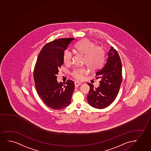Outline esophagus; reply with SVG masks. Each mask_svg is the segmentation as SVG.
<instances>
[{"instance_id": "1", "label": "esophagus", "mask_w": 151, "mask_h": 151, "mask_svg": "<svg viewBox=\"0 0 151 151\" xmlns=\"http://www.w3.org/2000/svg\"><path fill=\"white\" fill-rule=\"evenodd\" d=\"M81 83L79 82H75V86L77 88V87H78V86H79V85H81Z\"/></svg>"}]
</instances>
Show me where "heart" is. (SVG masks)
Wrapping results in <instances>:
<instances>
[{"instance_id":"obj_1","label":"heart","mask_w":151,"mask_h":151,"mask_svg":"<svg viewBox=\"0 0 151 151\" xmlns=\"http://www.w3.org/2000/svg\"><path fill=\"white\" fill-rule=\"evenodd\" d=\"M75 48L79 53L84 55L83 62L91 70H96L101 67L104 59V51L102 47L95 45L94 42L88 39L81 40L75 45ZM63 61L65 64L70 65L72 61L73 54L69 50L63 53ZM88 73L85 68L75 69L71 73L74 78L81 80L83 75Z\"/></svg>"}]
</instances>
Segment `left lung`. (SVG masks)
<instances>
[{
	"label": "left lung",
	"instance_id": "left-lung-1",
	"mask_svg": "<svg viewBox=\"0 0 151 151\" xmlns=\"http://www.w3.org/2000/svg\"><path fill=\"white\" fill-rule=\"evenodd\" d=\"M108 58L104 67L96 73L101 78L100 85L95 88L94 85L88 83L90 89L87 96L88 102L96 109H104L115 100L122 82V63L117 51L111 47Z\"/></svg>",
	"mask_w": 151,
	"mask_h": 151
}]
</instances>
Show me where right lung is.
Instances as JSON below:
<instances>
[{"mask_svg": "<svg viewBox=\"0 0 151 151\" xmlns=\"http://www.w3.org/2000/svg\"><path fill=\"white\" fill-rule=\"evenodd\" d=\"M74 38L56 39L41 49L34 70V80L39 97L47 106L60 110L70 104L74 90V81L58 83L56 76L63 64V53Z\"/></svg>", "mask_w": 151, "mask_h": 151, "instance_id": "right-lung-1", "label": "right lung"}]
</instances>
